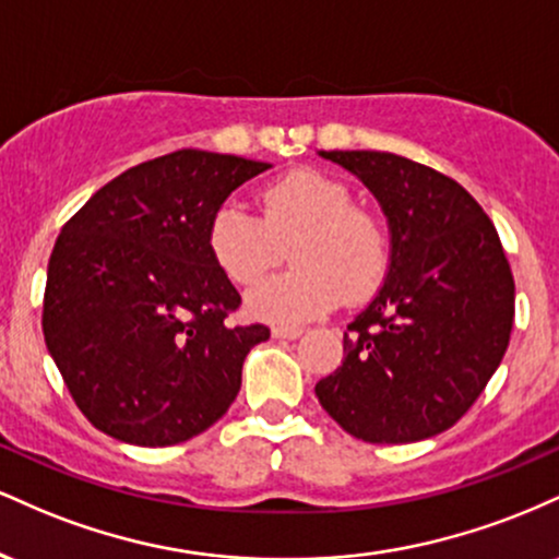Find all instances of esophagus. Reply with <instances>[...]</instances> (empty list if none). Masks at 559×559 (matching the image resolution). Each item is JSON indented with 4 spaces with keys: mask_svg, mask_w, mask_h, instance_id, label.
Returning <instances> with one entry per match:
<instances>
[{
    "mask_svg": "<svg viewBox=\"0 0 559 559\" xmlns=\"http://www.w3.org/2000/svg\"><path fill=\"white\" fill-rule=\"evenodd\" d=\"M271 333H273V338H299L301 329H292V325H275Z\"/></svg>",
    "mask_w": 559,
    "mask_h": 559,
    "instance_id": "34e87169",
    "label": "esophagus"
}]
</instances>
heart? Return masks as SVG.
Masks as SVG:
<instances>
[{"mask_svg":"<svg viewBox=\"0 0 559 559\" xmlns=\"http://www.w3.org/2000/svg\"><path fill=\"white\" fill-rule=\"evenodd\" d=\"M294 243L297 267L262 281L247 294V312L265 323L297 325L323 316L346 299L368 297L389 267L386 230L355 207L338 178L294 170L262 191V215L241 199L215 210L207 249L228 281L252 286Z\"/></svg>","mask_w":559,"mask_h":559,"instance_id":"b5f03b06","label":"heart"}]
</instances>
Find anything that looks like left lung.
<instances>
[{
	"label": "left lung",
	"mask_w": 559,
	"mask_h": 559,
	"mask_svg": "<svg viewBox=\"0 0 559 559\" xmlns=\"http://www.w3.org/2000/svg\"><path fill=\"white\" fill-rule=\"evenodd\" d=\"M365 183L389 223V267L346 325L344 362L316 394L370 444L431 439L457 423L510 344L515 281L497 228L444 173L389 152H318Z\"/></svg>",
	"instance_id": "8db88e82"
}]
</instances>
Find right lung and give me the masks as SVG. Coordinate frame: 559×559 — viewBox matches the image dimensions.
Returning <instances> with one entry per match:
<instances>
[{
	"label": "right lung",
	"instance_id": "add662e5",
	"mask_svg": "<svg viewBox=\"0 0 559 559\" xmlns=\"http://www.w3.org/2000/svg\"><path fill=\"white\" fill-rule=\"evenodd\" d=\"M271 163L181 150L102 186L57 236L44 342L94 428L136 447L221 420L265 325H228L239 292L215 265V210Z\"/></svg>",
	"mask_w": 559,
	"mask_h": 559
}]
</instances>
